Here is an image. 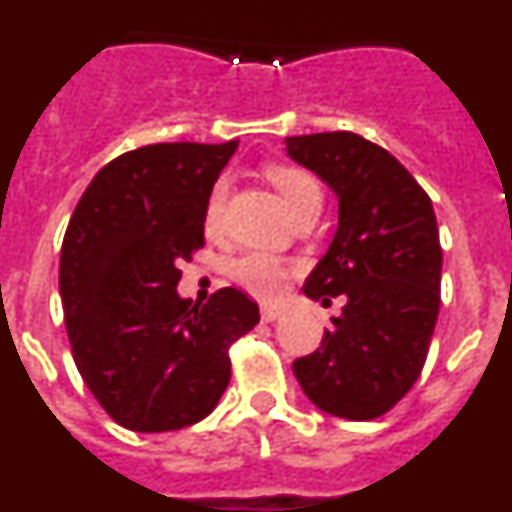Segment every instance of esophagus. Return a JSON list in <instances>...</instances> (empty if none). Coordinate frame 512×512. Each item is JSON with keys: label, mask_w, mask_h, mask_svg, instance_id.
<instances>
[{"label": "esophagus", "mask_w": 512, "mask_h": 512, "mask_svg": "<svg viewBox=\"0 0 512 512\" xmlns=\"http://www.w3.org/2000/svg\"><path fill=\"white\" fill-rule=\"evenodd\" d=\"M279 318H282V310H279V307H261V320H264V323H274V320Z\"/></svg>", "instance_id": "obj_1"}]
</instances>
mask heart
I'll use <instances>...</instances> for the list:
<instances>
[{"instance_id":"1","label":"heart","mask_w":512,"mask_h":512,"mask_svg":"<svg viewBox=\"0 0 512 512\" xmlns=\"http://www.w3.org/2000/svg\"><path fill=\"white\" fill-rule=\"evenodd\" d=\"M269 182L277 187L282 194V200L287 202L292 215L310 210V207L323 205V189H320L318 179L307 174L305 169H295V166H271ZM225 194H228V182H220L212 187L210 200H207L205 210V225L207 230H215L220 223V212L225 205ZM289 274H292V264L269 253H243L230 264V279L241 289L251 292L253 297L261 300H274L284 292Z\"/></svg>"}]
</instances>
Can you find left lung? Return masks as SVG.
<instances>
[{"label":"left lung","instance_id":"left-lung-1","mask_svg":"<svg viewBox=\"0 0 512 512\" xmlns=\"http://www.w3.org/2000/svg\"><path fill=\"white\" fill-rule=\"evenodd\" d=\"M287 156L338 200V228L305 295L346 305L318 351L292 364L315 408L372 420L408 395L441 305V243L428 194L392 153L354 133L284 138Z\"/></svg>","mask_w":512,"mask_h":512}]
</instances>
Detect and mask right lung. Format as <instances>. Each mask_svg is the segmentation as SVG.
<instances>
[{"mask_svg":"<svg viewBox=\"0 0 512 512\" xmlns=\"http://www.w3.org/2000/svg\"><path fill=\"white\" fill-rule=\"evenodd\" d=\"M238 143H156L97 171L63 238L58 289L76 369L115 423L176 431L215 410L228 348L259 305L225 287L205 305L176 292L205 246V210Z\"/></svg>","mask_w":512,"mask_h":512,"instance_id":"add662e5","label":"right lung"}]
</instances>
